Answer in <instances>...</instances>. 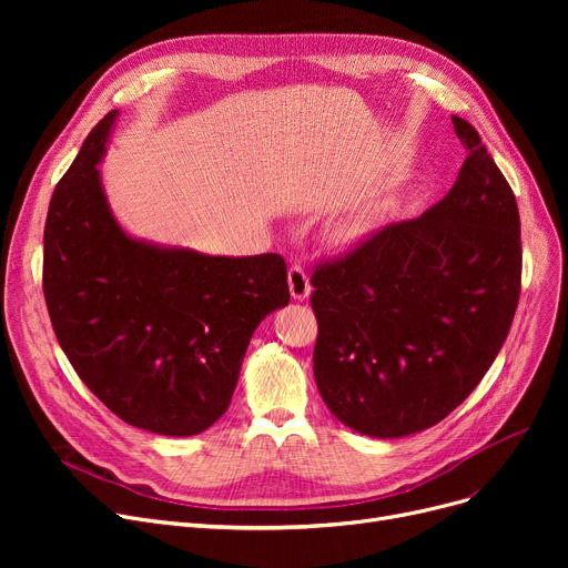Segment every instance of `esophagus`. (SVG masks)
Returning a JSON list of instances; mask_svg holds the SVG:
<instances>
[{
  "label": "esophagus",
  "instance_id": "esophagus-1",
  "mask_svg": "<svg viewBox=\"0 0 568 568\" xmlns=\"http://www.w3.org/2000/svg\"><path fill=\"white\" fill-rule=\"evenodd\" d=\"M287 281H290V292H292V296L294 300H308V294H311V281H308V274H306V268L300 264V262H294L292 266H290V272H287Z\"/></svg>",
  "mask_w": 568,
  "mask_h": 568
}]
</instances>
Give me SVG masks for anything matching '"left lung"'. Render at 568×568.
Returning a JSON list of instances; mask_svg holds the SVG:
<instances>
[{"mask_svg": "<svg viewBox=\"0 0 568 568\" xmlns=\"http://www.w3.org/2000/svg\"><path fill=\"white\" fill-rule=\"evenodd\" d=\"M454 189L419 219L384 225L313 268V373L338 419L403 437L449 416L501 349L520 300L516 195L479 133Z\"/></svg>", "mask_w": 568, "mask_h": 568, "instance_id": "left-lung-1", "label": "left lung"}]
</instances>
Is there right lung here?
<instances>
[{"label": "right lung", "instance_id": "obj_1", "mask_svg": "<svg viewBox=\"0 0 568 568\" xmlns=\"http://www.w3.org/2000/svg\"><path fill=\"white\" fill-rule=\"evenodd\" d=\"M116 110L54 186L43 294L78 377L129 426L189 437L219 422L255 326L287 306L278 253L216 257L135 242L112 219L97 163Z\"/></svg>", "mask_w": 568, "mask_h": 568}]
</instances>
